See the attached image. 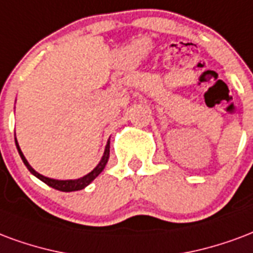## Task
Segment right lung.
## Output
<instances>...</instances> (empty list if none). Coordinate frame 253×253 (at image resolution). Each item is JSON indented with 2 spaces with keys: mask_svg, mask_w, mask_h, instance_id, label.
<instances>
[{
  "mask_svg": "<svg viewBox=\"0 0 253 253\" xmlns=\"http://www.w3.org/2000/svg\"><path fill=\"white\" fill-rule=\"evenodd\" d=\"M14 139H16V138H14ZM16 146H17V150H18V154H20V157H21L22 162L25 164V166L28 168V170H29V171H31L33 175H36L37 178L41 179L42 182H45L48 186L56 189V190H60V192H76V190H82V189H84L85 186H88V185L92 182L93 179L96 178L99 174L102 173L103 169H104V166H106V164H107L108 157H110V141H108L107 145H106V149H104V154H103L102 160H100V162L98 164V166H96V168H95V169H93L91 173H88L87 175H84V177H82V178L65 179L64 181V179L48 178V177H44L42 174L37 173L36 170L33 169L31 165H29V162L27 161V158L24 157L21 149H20V146H18V143H17V139H16Z\"/></svg>",
  "mask_w": 253,
  "mask_h": 253,
  "instance_id": "right-lung-1",
  "label": "right lung"
}]
</instances>
